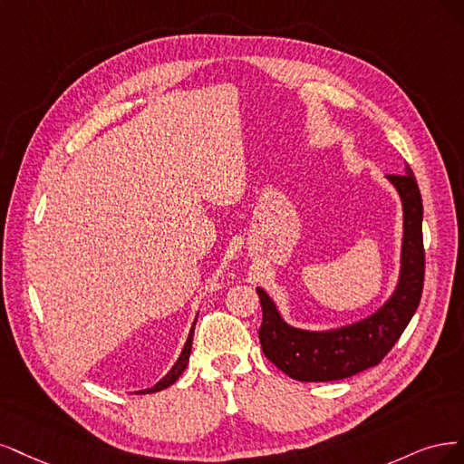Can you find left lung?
<instances>
[{"instance_id": "left-lung-1", "label": "left lung", "mask_w": 464, "mask_h": 464, "mask_svg": "<svg viewBox=\"0 0 464 464\" xmlns=\"http://www.w3.org/2000/svg\"><path fill=\"white\" fill-rule=\"evenodd\" d=\"M402 200L401 277L393 296L370 318L334 332L295 330L281 320L272 298L256 289L262 304L260 345L267 361L298 382H335L376 366L393 349L420 304L424 287L422 197L412 169L387 175Z\"/></svg>"}]
</instances>
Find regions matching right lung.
Wrapping results in <instances>:
<instances>
[{"label":"right lung","mask_w":464,"mask_h":464,"mask_svg":"<svg viewBox=\"0 0 464 464\" xmlns=\"http://www.w3.org/2000/svg\"><path fill=\"white\" fill-rule=\"evenodd\" d=\"M194 324H197V320H194ZM192 335H194V325H192V330H190V334H188V339H187V343H185V349H183L181 356L177 358V362L173 364V368H171V370L166 373V376H163L154 387H150V390L137 392V393H156V392L166 390V387H169L171 383H175V382L179 380V376H181V373H183L185 368H187V364H188V356H190V349H192Z\"/></svg>","instance_id":"obj_1"}]
</instances>
